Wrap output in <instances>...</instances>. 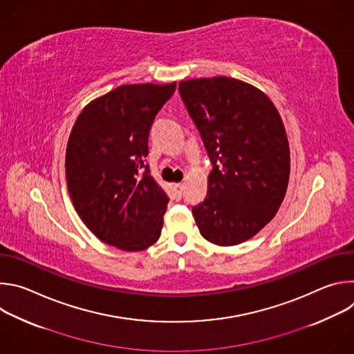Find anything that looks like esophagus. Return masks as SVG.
Returning <instances> with one entry per match:
<instances>
[{
    "label": "esophagus",
    "mask_w": 354,
    "mask_h": 354,
    "mask_svg": "<svg viewBox=\"0 0 354 354\" xmlns=\"http://www.w3.org/2000/svg\"><path fill=\"white\" fill-rule=\"evenodd\" d=\"M182 190H183V185L182 183H176L174 185V198L176 200H180L182 198Z\"/></svg>",
    "instance_id": "1"
}]
</instances>
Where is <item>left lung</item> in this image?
<instances>
[{"label": "left lung", "instance_id": "obj_1", "mask_svg": "<svg viewBox=\"0 0 354 354\" xmlns=\"http://www.w3.org/2000/svg\"><path fill=\"white\" fill-rule=\"evenodd\" d=\"M179 92L213 164L207 196L192 209L200 234L232 246L276 216L290 178V147L269 96L225 75L179 82Z\"/></svg>", "mask_w": 354, "mask_h": 354}]
</instances>
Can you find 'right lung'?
Here are the masks:
<instances>
[{"mask_svg":"<svg viewBox=\"0 0 354 354\" xmlns=\"http://www.w3.org/2000/svg\"><path fill=\"white\" fill-rule=\"evenodd\" d=\"M176 89L171 84H126L82 109L68 137L66 179L75 212L102 242L126 252L156 243L168 196L144 158L157 113Z\"/></svg>","mask_w":354,"mask_h":354,"instance_id":"right-lung-1","label":"right lung"}]
</instances>
